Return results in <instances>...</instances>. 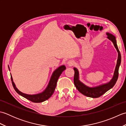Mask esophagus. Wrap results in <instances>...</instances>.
<instances>
[{
  "mask_svg": "<svg viewBox=\"0 0 126 126\" xmlns=\"http://www.w3.org/2000/svg\"><path fill=\"white\" fill-rule=\"evenodd\" d=\"M67 64H68L69 66H72V65H73L74 64V62L73 61H71V60L69 61H68V62H67Z\"/></svg>",
  "mask_w": 126,
  "mask_h": 126,
  "instance_id": "esophagus-1",
  "label": "esophagus"
}]
</instances>
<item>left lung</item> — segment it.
<instances>
[{"instance_id":"8db88e82","label":"left lung","mask_w":126,"mask_h":126,"mask_svg":"<svg viewBox=\"0 0 126 126\" xmlns=\"http://www.w3.org/2000/svg\"><path fill=\"white\" fill-rule=\"evenodd\" d=\"M107 35L108 36L107 38L113 42L114 47L116 48L117 53H118V57H117L116 67L115 69L113 76L110 81L108 83H106L97 85V86L93 87H88L80 81L78 69L75 67L74 68V70L75 71L74 78V84L75 85L76 89L80 93L82 94L83 95L87 96V97L92 98H97L100 97V96L103 95L104 93L107 92L108 90L113 88L114 85L115 84L117 79H118L119 69L121 62V54H120L118 47H117L116 37L113 34L109 32H107Z\"/></svg>"}]
</instances>
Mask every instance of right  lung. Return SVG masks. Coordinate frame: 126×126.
Segmentation results:
<instances>
[{
	"label": "right lung",
	"instance_id": "1",
	"mask_svg": "<svg viewBox=\"0 0 126 126\" xmlns=\"http://www.w3.org/2000/svg\"><path fill=\"white\" fill-rule=\"evenodd\" d=\"M65 69L66 67L64 65H61L60 66H59L58 68L56 69V70L53 72L52 75L51 76V78L50 79L49 83H48L47 88H45V89L43 92L40 93L39 94H37L29 95L21 92L17 88V87H16L14 82L13 81V79L11 75V79L13 87L14 88L16 92H17L18 94H19L20 95L23 96V97L28 99V100L31 101V102H33L40 103L47 100V99H49L51 96H52L55 91L59 77L60 76L61 74L62 73V72ZM9 70H10L9 66Z\"/></svg>",
	"mask_w": 126,
	"mask_h": 126
}]
</instances>
